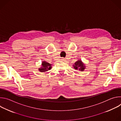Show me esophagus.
I'll list each match as a JSON object with an SVG mask.
<instances>
[{
	"instance_id": "obj_1",
	"label": "esophagus",
	"mask_w": 121,
	"mask_h": 121,
	"mask_svg": "<svg viewBox=\"0 0 121 121\" xmlns=\"http://www.w3.org/2000/svg\"><path fill=\"white\" fill-rule=\"evenodd\" d=\"M61 59H62V60H65V59L64 58H62Z\"/></svg>"
}]
</instances>
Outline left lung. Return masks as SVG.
<instances>
[{"label":"left lung","mask_w":121,"mask_h":121,"mask_svg":"<svg viewBox=\"0 0 121 121\" xmlns=\"http://www.w3.org/2000/svg\"><path fill=\"white\" fill-rule=\"evenodd\" d=\"M73 66L75 69H79L81 71H83L85 68L84 64L82 63L81 60H78L76 62Z\"/></svg>","instance_id":"1"}]
</instances>
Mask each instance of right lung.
I'll return each instance as SVG.
<instances>
[{"instance_id": "1", "label": "right lung", "mask_w": 121, "mask_h": 121, "mask_svg": "<svg viewBox=\"0 0 121 121\" xmlns=\"http://www.w3.org/2000/svg\"><path fill=\"white\" fill-rule=\"evenodd\" d=\"M51 64L45 61H43L42 62V67L41 68H39V70L42 72H44L51 69Z\"/></svg>"}]
</instances>
